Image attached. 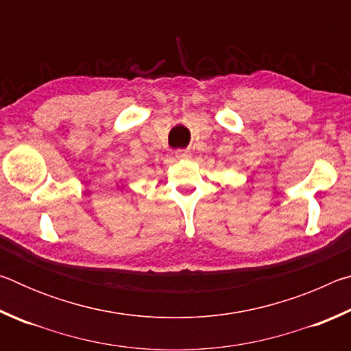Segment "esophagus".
Here are the masks:
<instances>
[{
    "label": "esophagus",
    "mask_w": 351,
    "mask_h": 351,
    "mask_svg": "<svg viewBox=\"0 0 351 351\" xmlns=\"http://www.w3.org/2000/svg\"><path fill=\"white\" fill-rule=\"evenodd\" d=\"M173 154L178 159H187V158H190V154L192 153H190L189 150H181V148H178V150L173 152Z\"/></svg>",
    "instance_id": "esophagus-1"
}]
</instances>
